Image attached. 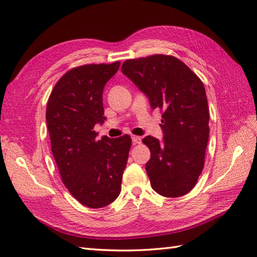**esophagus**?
<instances>
[{
	"label": "esophagus",
	"mask_w": 257,
	"mask_h": 257,
	"mask_svg": "<svg viewBox=\"0 0 257 257\" xmlns=\"http://www.w3.org/2000/svg\"><path fill=\"white\" fill-rule=\"evenodd\" d=\"M132 139L134 145H139L141 143V137H139V136H133Z\"/></svg>",
	"instance_id": "esophagus-1"
}]
</instances>
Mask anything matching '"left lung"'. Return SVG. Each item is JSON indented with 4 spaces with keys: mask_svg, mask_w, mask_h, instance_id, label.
Returning a JSON list of instances; mask_svg holds the SVG:
<instances>
[{
    "mask_svg": "<svg viewBox=\"0 0 257 257\" xmlns=\"http://www.w3.org/2000/svg\"><path fill=\"white\" fill-rule=\"evenodd\" d=\"M121 72L149 98L152 109L163 111L162 141L143 139L151 152L146 171L152 189L167 198L187 194L203 170L209 141L203 83L180 59L161 54L127 59Z\"/></svg>",
    "mask_w": 257,
    "mask_h": 257,
    "instance_id": "8db88e82",
    "label": "left lung"
}]
</instances>
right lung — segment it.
Here are the masks:
<instances>
[{"instance_id": "1", "label": "right lung", "mask_w": 257, "mask_h": 257, "mask_svg": "<svg viewBox=\"0 0 257 257\" xmlns=\"http://www.w3.org/2000/svg\"><path fill=\"white\" fill-rule=\"evenodd\" d=\"M120 62L75 67L59 79L48 98L46 122L62 181L74 198L92 209L110 204L121 190L132 138L97 140L103 123L102 91Z\"/></svg>"}]
</instances>
